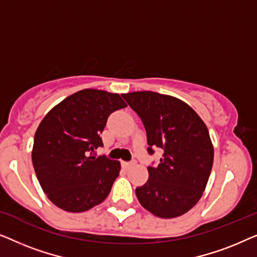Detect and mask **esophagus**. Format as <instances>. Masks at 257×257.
<instances>
[{"instance_id":"34e87169","label":"esophagus","mask_w":257,"mask_h":257,"mask_svg":"<svg viewBox=\"0 0 257 257\" xmlns=\"http://www.w3.org/2000/svg\"><path fill=\"white\" fill-rule=\"evenodd\" d=\"M136 165V160H131V161H124V163H122V166H124L125 168H131V167H133Z\"/></svg>"}]
</instances>
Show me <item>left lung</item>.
<instances>
[{
  "instance_id": "left-lung-1",
  "label": "left lung",
  "mask_w": 257,
  "mask_h": 257,
  "mask_svg": "<svg viewBox=\"0 0 257 257\" xmlns=\"http://www.w3.org/2000/svg\"><path fill=\"white\" fill-rule=\"evenodd\" d=\"M142 119L147 152L164 151L157 166L147 167L149 180L136 188L144 208L171 219L193 208L201 198L213 166L214 150L205 122L177 98L152 91L121 94Z\"/></svg>"
}]
</instances>
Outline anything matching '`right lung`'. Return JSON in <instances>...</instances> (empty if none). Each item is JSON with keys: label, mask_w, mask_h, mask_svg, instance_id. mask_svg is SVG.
Here are the masks:
<instances>
[{"label": "right lung", "mask_w": 257, "mask_h": 257, "mask_svg": "<svg viewBox=\"0 0 257 257\" xmlns=\"http://www.w3.org/2000/svg\"><path fill=\"white\" fill-rule=\"evenodd\" d=\"M127 106L118 93L85 89L52 108L38 126L33 165L50 201L79 213L103 202L120 171V163L96 157L100 133L112 112Z\"/></svg>", "instance_id": "1"}]
</instances>
